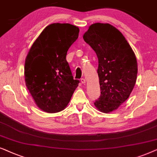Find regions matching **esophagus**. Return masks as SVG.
Wrapping results in <instances>:
<instances>
[{"label": "esophagus", "mask_w": 157, "mask_h": 157, "mask_svg": "<svg viewBox=\"0 0 157 157\" xmlns=\"http://www.w3.org/2000/svg\"><path fill=\"white\" fill-rule=\"evenodd\" d=\"M80 81L82 84H85V82H86V80H85V79H84V78H81Z\"/></svg>", "instance_id": "1"}]
</instances>
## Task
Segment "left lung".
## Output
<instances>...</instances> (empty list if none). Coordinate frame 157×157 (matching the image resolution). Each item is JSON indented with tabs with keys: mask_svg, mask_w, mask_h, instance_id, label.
<instances>
[{
	"mask_svg": "<svg viewBox=\"0 0 157 157\" xmlns=\"http://www.w3.org/2000/svg\"><path fill=\"white\" fill-rule=\"evenodd\" d=\"M83 39L97 54L100 96L95 107L103 113L116 110L128 99L137 76L134 52L124 35L109 24H92Z\"/></svg>",
	"mask_w": 157,
	"mask_h": 157,
	"instance_id": "1",
	"label": "left lung"
}]
</instances>
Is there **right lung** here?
Masks as SVG:
<instances>
[{
  "label": "right lung",
  "mask_w": 157,
  "mask_h": 157,
  "mask_svg": "<svg viewBox=\"0 0 157 157\" xmlns=\"http://www.w3.org/2000/svg\"><path fill=\"white\" fill-rule=\"evenodd\" d=\"M79 31L78 27L70 24H50L29 50L24 66L26 85L37 106L44 111L63 110L80 83L73 78L66 59Z\"/></svg>",
  "instance_id": "add662e5"
}]
</instances>
